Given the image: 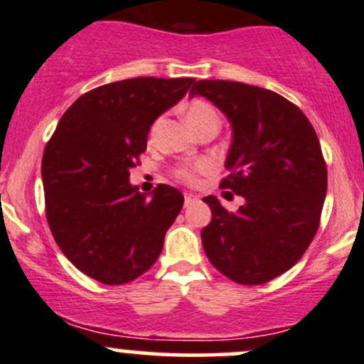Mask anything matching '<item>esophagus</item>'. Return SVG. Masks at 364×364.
Listing matches in <instances>:
<instances>
[{"mask_svg":"<svg viewBox=\"0 0 364 364\" xmlns=\"http://www.w3.org/2000/svg\"><path fill=\"white\" fill-rule=\"evenodd\" d=\"M196 201H198V198H196V196H193V194L183 196V203H186V206H191V204L196 203Z\"/></svg>","mask_w":364,"mask_h":364,"instance_id":"34e87169","label":"esophagus"}]
</instances>
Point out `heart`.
Listing matches in <instances>:
<instances>
[{"label": "heart", "mask_w": 364, "mask_h": 364, "mask_svg": "<svg viewBox=\"0 0 364 364\" xmlns=\"http://www.w3.org/2000/svg\"><path fill=\"white\" fill-rule=\"evenodd\" d=\"M183 117H186L187 124L193 127L196 132L206 129V127H220V115L216 112V108L211 103L204 100H193L189 101L186 106H183ZM161 118H156V120L151 124L149 136L153 137L156 134L158 125H160ZM211 168V165L208 161H194L189 163V165H181L173 170V175L177 181H181L187 186H196L199 182V177L203 173H206L208 170Z\"/></svg>", "instance_id": "obj_1"}]
</instances>
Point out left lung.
Here are the masks:
<instances>
[{
  "instance_id": "obj_1",
  "label": "left lung",
  "mask_w": 364,
  "mask_h": 364,
  "mask_svg": "<svg viewBox=\"0 0 364 364\" xmlns=\"http://www.w3.org/2000/svg\"><path fill=\"white\" fill-rule=\"evenodd\" d=\"M201 94L232 122L234 141L220 187L242 196L228 211L215 196L201 230L208 259L227 279L261 285L292 268L320 227L326 163L311 122L280 94L234 80H198Z\"/></svg>"
}]
</instances>
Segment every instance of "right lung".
Returning a JSON list of instances; mask_svg holds the SVG:
<instances>
[{"mask_svg":"<svg viewBox=\"0 0 364 364\" xmlns=\"http://www.w3.org/2000/svg\"><path fill=\"white\" fill-rule=\"evenodd\" d=\"M194 79L136 77L82 94L61 117L43 154L46 220L75 268L106 285L148 272L183 196L160 183L146 198L129 183L151 124Z\"/></svg>","mask_w":364,"mask_h":364,"instance_id":"1","label":"right lung"}]
</instances>
